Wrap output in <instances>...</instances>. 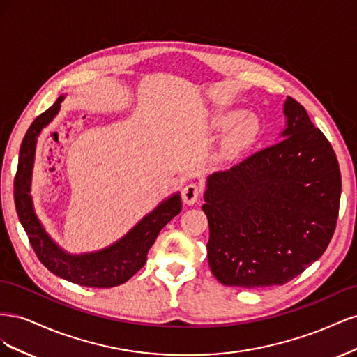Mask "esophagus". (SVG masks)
<instances>
[{
  "mask_svg": "<svg viewBox=\"0 0 357 357\" xmlns=\"http://www.w3.org/2000/svg\"><path fill=\"white\" fill-rule=\"evenodd\" d=\"M199 197H201V189L195 185V183H190V185H188L185 189H183V193H181L183 202L188 205L195 204L199 199Z\"/></svg>",
  "mask_w": 357,
  "mask_h": 357,
  "instance_id": "obj_1",
  "label": "esophagus"
}]
</instances>
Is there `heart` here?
Here are the masks:
<instances>
[{"label":"heart","instance_id":"1","mask_svg":"<svg viewBox=\"0 0 357 357\" xmlns=\"http://www.w3.org/2000/svg\"><path fill=\"white\" fill-rule=\"evenodd\" d=\"M238 116L240 114H232V116H228V117H223L222 123L228 125V123L234 122ZM259 129H261V126H259V122H257L256 117L248 116V117L243 119V121L238 123V126L234 129V132L231 134L228 143H226V153L236 155L245 146L253 143L255 138L259 134Z\"/></svg>","mask_w":357,"mask_h":357}]
</instances>
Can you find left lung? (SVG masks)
Returning <instances> with one entry per match:
<instances>
[{
	"label": "left lung",
	"mask_w": 357,
	"mask_h": 357,
	"mask_svg": "<svg viewBox=\"0 0 357 357\" xmlns=\"http://www.w3.org/2000/svg\"><path fill=\"white\" fill-rule=\"evenodd\" d=\"M284 116L278 143L207 178L208 265L225 286H282L325 253L335 232L338 159L290 96Z\"/></svg>",
	"instance_id": "obj_1"
}]
</instances>
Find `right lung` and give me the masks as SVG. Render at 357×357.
<instances>
[{"label": "right lung", "instance_id": "1", "mask_svg": "<svg viewBox=\"0 0 357 357\" xmlns=\"http://www.w3.org/2000/svg\"><path fill=\"white\" fill-rule=\"evenodd\" d=\"M62 100L63 95L31 123L24 137L15 177L16 211L37 257L50 273L86 287H114L128 282L144 266L149 248L156 241L160 229L181 211V198L177 192L162 201L121 240L100 252L71 255L63 250L40 223L29 195L37 138L43 128L58 114Z\"/></svg>", "mask_w": 357, "mask_h": 357}]
</instances>
